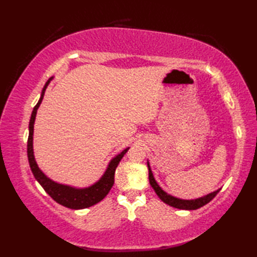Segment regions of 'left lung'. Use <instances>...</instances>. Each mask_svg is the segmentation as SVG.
<instances>
[{"instance_id": "1", "label": "left lung", "mask_w": 257, "mask_h": 257, "mask_svg": "<svg viewBox=\"0 0 257 257\" xmlns=\"http://www.w3.org/2000/svg\"><path fill=\"white\" fill-rule=\"evenodd\" d=\"M148 169H149V182H150V185L152 187V189L155 190V192L157 193V195L159 196L160 200L165 202V203L169 204L170 206L177 207V209H180V210H196V209H199V207L205 205L206 203H209V202L213 198H214V196L217 193H219L220 190H221V189H219V190L214 191V192H211L209 194L202 196V198L194 199V200L178 199V198H176V196H172L170 194H168L167 192H165V191H163L159 187V184L157 183V181L154 178V174H152L149 162H148Z\"/></svg>"}]
</instances>
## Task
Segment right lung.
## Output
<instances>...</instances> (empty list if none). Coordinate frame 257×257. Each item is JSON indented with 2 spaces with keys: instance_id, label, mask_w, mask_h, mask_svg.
Returning <instances> with one entry per match:
<instances>
[{
  "instance_id": "add662e5",
  "label": "right lung",
  "mask_w": 257,
  "mask_h": 257,
  "mask_svg": "<svg viewBox=\"0 0 257 257\" xmlns=\"http://www.w3.org/2000/svg\"><path fill=\"white\" fill-rule=\"evenodd\" d=\"M52 79L53 77H51L46 81L44 88L42 90L40 100H38L36 106L32 111L30 125H29L30 134H29V139H27V158H29L31 170L33 174H34L35 179L37 180V182L42 185L43 189L45 190V192L47 194H50V196L54 201H56L57 203L68 207V209H73V210L86 209V207H89L91 205L98 203V202H100L108 194L109 191H110L114 182V171H116V168L119 165L120 160L122 159V157L125 155V152L129 150V148H125L124 150L120 152L119 155L112 158L111 161L109 162L105 173L102 174V177L98 180L96 183L90 185L88 188H83V189L74 188V187H70V185L57 183L55 181H53V180H51L50 178H47L45 174L43 173L41 169L38 168L37 163L35 161L34 151H33V133H34V122H35L37 109L40 107L43 98H44L45 90Z\"/></svg>"
}]
</instances>
